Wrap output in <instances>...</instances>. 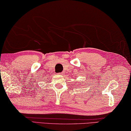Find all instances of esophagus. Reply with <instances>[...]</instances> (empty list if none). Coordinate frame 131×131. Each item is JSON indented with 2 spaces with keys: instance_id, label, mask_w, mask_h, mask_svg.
Listing matches in <instances>:
<instances>
[{
  "instance_id": "esophagus-1",
  "label": "esophagus",
  "mask_w": 131,
  "mask_h": 131,
  "mask_svg": "<svg viewBox=\"0 0 131 131\" xmlns=\"http://www.w3.org/2000/svg\"><path fill=\"white\" fill-rule=\"evenodd\" d=\"M60 75H63V72H60V73H59Z\"/></svg>"
}]
</instances>
